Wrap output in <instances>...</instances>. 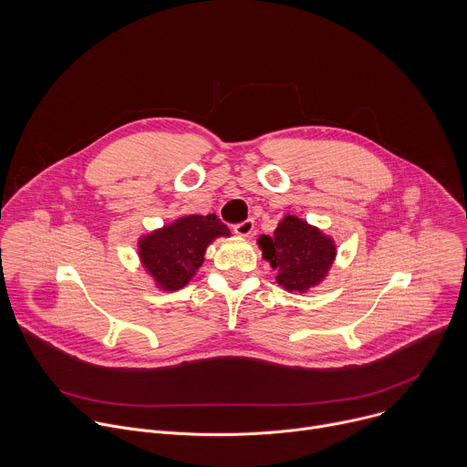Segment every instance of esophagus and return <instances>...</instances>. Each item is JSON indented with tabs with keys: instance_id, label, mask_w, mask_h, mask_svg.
Listing matches in <instances>:
<instances>
[{
	"instance_id": "1",
	"label": "esophagus",
	"mask_w": 467,
	"mask_h": 467,
	"mask_svg": "<svg viewBox=\"0 0 467 467\" xmlns=\"http://www.w3.org/2000/svg\"><path fill=\"white\" fill-rule=\"evenodd\" d=\"M253 227H254V222H253V220H245V222H242V223H236V225L233 227V231H234V234H238V236H249V234L253 233Z\"/></svg>"
}]
</instances>
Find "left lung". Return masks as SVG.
<instances>
[{
    "label": "left lung",
    "mask_w": 467,
    "mask_h": 467,
    "mask_svg": "<svg viewBox=\"0 0 467 467\" xmlns=\"http://www.w3.org/2000/svg\"><path fill=\"white\" fill-rule=\"evenodd\" d=\"M258 245L262 256L277 270V283L299 294L317 286L337 258L335 240L292 214L279 222L274 236L262 234Z\"/></svg>",
    "instance_id": "obj_1"
}]
</instances>
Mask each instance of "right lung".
<instances>
[{
    "label": "right lung",
    "instance_id": "add662e5",
    "mask_svg": "<svg viewBox=\"0 0 467 467\" xmlns=\"http://www.w3.org/2000/svg\"><path fill=\"white\" fill-rule=\"evenodd\" d=\"M220 236H231V231L216 214H190L142 236L139 256L159 288L175 292L202 268L207 247Z\"/></svg>",
    "mask_w": 467,
    "mask_h": 467
}]
</instances>
